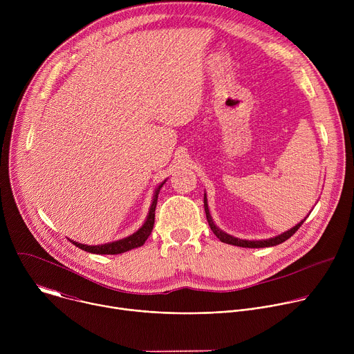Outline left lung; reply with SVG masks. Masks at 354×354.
Wrapping results in <instances>:
<instances>
[{
  "label": "left lung",
  "mask_w": 354,
  "mask_h": 354,
  "mask_svg": "<svg viewBox=\"0 0 354 354\" xmlns=\"http://www.w3.org/2000/svg\"><path fill=\"white\" fill-rule=\"evenodd\" d=\"M205 212H206V217H207V221H209V225H210L212 231L214 232V235H216L221 242L230 243V245H235V246H242V248H268V246L279 245V243L284 242L286 239H288L292 234H295L297 230L302 225V223L306 221V218H304L301 223H298L295 227H292L291 230L283 232L281 235H277V236H274V238H270V239H263V241H246V239H238V238H235V236H232V235H228V234H225L224 231H221L218 227L214 225L213 218H212L210 212H209L206 194H205Z\"/></svg>",
  "instance_id": "obj_1"
}]
</instances>
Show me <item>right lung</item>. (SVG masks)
I'll return each instance as SVG.
<instances>
[{"label":"right lung","instance_id":"add662e5","mask_svg":"<svg viewBox=\"0 0 354 354\" xmlns=\"http://www.w3.org/2000/svg\"><path fill=\"white\" fill-rule=\"evenodd\" d=\"M162 186H164V183H161L156 190V194H154V198H153V205H151V209H149V213H148V217H147L144 225L137 232H134L133 235H130L124 239L116 241V242H111V243H105V245H96V246L78 243V242H74L71 239H70V242H73L75 246H78L82 250L91 252V254H99V255H118V254H123V252H127V250H131L134 248L141 246L147 241V238L149 236L151 231H153L154 221H156V207H157V201H158V194H160V190H161Z\"/></svg>","mask_w":354,"mask_h":354}]
</instances>
